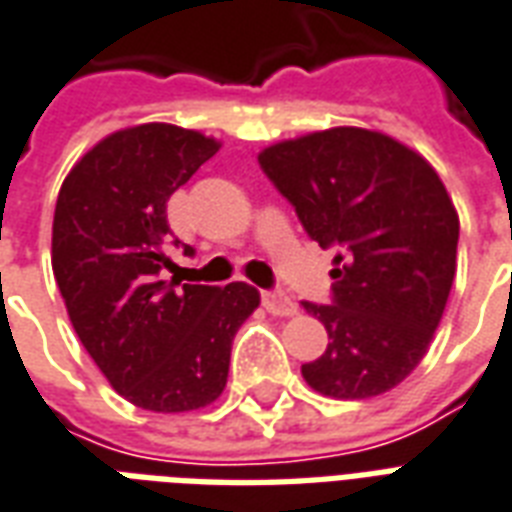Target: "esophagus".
<instances>
[{
  "mask_svg": "<svg viewBox=\"0 0 512 512\" xmlns=\"http://www.w3.org/2000/svg\"><path fill=\"white\" fill-rule=\"evenodd\" d=\"M261 302L267 307V313L272 315H294L297 313V302L283 294V291H264Z\"/></svg>",
  "mask_w": 512,
  "mask_h": 512,
  "instance_id": "1",
  "label": "esophagus"
}]
</instances>
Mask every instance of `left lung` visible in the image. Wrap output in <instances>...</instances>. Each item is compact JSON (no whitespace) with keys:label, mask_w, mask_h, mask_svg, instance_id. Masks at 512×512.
I'll return each instance as SVG.
<instances>
[{"label":"left lung","mask_w":512,"mask_h":512,"mask_svg":"<svg viewBox=\"0 0 512 512\" xmlns=\"http://www.w3.org/2000/svg\"><path fill=\"white\" fill-rule=\"evenodd\" d=\"M272 186L334 256L329 332L302 378L334 399L378 397L416 370L456 275L459 215L432 164L394 137L337 126L259 153Z\"/></svg>","instance_id":"obj_1"}]
</instances>
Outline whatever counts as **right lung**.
Segmentation results:
<instances>
[{
  "instance_id": "obj_1",
  "label": "right lung",
  "mask_w": 512,
  "mask_h": 512,
  "mask_svg": "<svg viewBox=\"0 0 512 512\" xmlns=\"http://www.w3.org/2000/svg\"><path fill=\"white\" fill-rule=\"evenodd\" d=\"M213 137L172 124L110 134L72 167L53 213L51 264L69 321L110 386L153 413L221 397L242 321L259 307L248 283L175 288L167 199L215 156Z\"/></svg>"
}]
</instances>
